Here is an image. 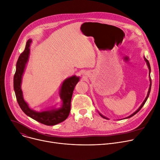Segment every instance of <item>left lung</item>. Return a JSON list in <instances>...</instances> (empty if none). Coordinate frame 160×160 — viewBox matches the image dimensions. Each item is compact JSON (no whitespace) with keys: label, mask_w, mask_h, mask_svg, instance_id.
Segmentation results:
<instances>
[{"label":"left lung","mask_w":160,"mask_h":160,"mask_svg":"<svg viewBox=\"0 0 160 160\" xmlns=\"http://www.w3.org/2000/svg\"><path fill=\"white\" fill-rule=\"evenodd\" d=\"M144 60H145V62H147V66H148V69H149V79H150V86H149V88H148V94H147V97H146V98L144 99V100L143 101V102L142 103V104L141 105V106L140 107L138 108V109L135 112H134L133 114H132L131 115H130L129 117H126V118H130V117H133V115H135L136 113H138L141 109V108H142V106L144 105V103H146V102H147V99H148V96H149V94H150V90H151V85H152V81H151V78H150V72H151V69H150V63H149V62H148V60L144 57ZM99 114H100V115L102 117H103V118H105V119H108V118H106L105 117H104L103 115H102L101 113H100L99 112ZM126 118H124V119H126Z\"/></svg>","instance_id":"obj_1"}]
</instances>
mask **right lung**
Returning a JSON list of instances; mask_svg holds the SVG:
<instances>
[{
  "instance_id": "obj_1",
  "label": "right lung",
  "mask_w": 160,
  "mask_h": 160,
  "mask_svg": "<svg viewBox=\"0 0 160 160\" xmlns=\"http://www.w3.org/2000/svg\"><path fill=\"white\" fill-rule=\"evenodd\" d=\"M32 40L29 39L24 51L19 55L16 64V71L13 77V88L19 107L26 115L39 122L47 125L54 126L65 120L70 114L71 108V100L75 85L79 81V78L73 75L66 79L60 90V98L62 100V105L59 108L38 112L29 108L25 101L21 90L22 76L23 75L26 64L30 55V45Z\"/></svg>"
}]
</instances>
